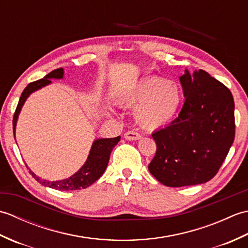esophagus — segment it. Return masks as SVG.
Wrapping results in <instances>:
<instances>
[{"mask_svg":"<svg viewBox=\"0 0 248 248\" xmlns=\"http://www.w3.org/2000/svg\"><path fill=\"white\" fill-rule=\"evenodd\" d=\"M141 138V135L138 132H134V131H128V132L124 133V139L128 140H140Z\"/></svg>","mask_w":248,"mask_h":248,"instance_id":"34e87169","label":"esophagus"}]
</instances>
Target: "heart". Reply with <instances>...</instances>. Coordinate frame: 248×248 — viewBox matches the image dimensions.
<instances>
[{
  "mask_svg": "<svg viewBox=\"0 0 248 248\" xmlns=\"http://www.w3.org/2000/svg\"><path fill=\"white\" fill-rule=\"evenodd\" d=\"M182 89L177 83L150 77L136 83L125 93L121 102L135 107V120L140 127L156 129L175 117L182 103Z\"/></svg>",
  "mask_w": 248,
  "mask_h": 248,
  "instance_id": "obj_1",
  "label": "heart"
}]
</instances>
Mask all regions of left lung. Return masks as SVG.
<instances>
[{
    "label": "left lung",
    "instance_id": "8db88e82",
    "mask_svg": "<svg viewBox=\"0 0 248 248\" xmlns=\"http://www.w3.org/2000/svg\"><path fill=\"white\" fill-rule=\"evenodd\" d=\"M186 97L178 117L152 133L155 155L148 170L166 186L204 183L217 175L234 140V101L229 89L199 69L180 77Z\"/></svg>",
    "mask_w": 248,
    "mask_h": 248
}]
</instances>
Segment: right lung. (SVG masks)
<instances>
[{
  "instance_id": "right-lung-1",
  "label": "right lung",
  "mask_w": 248,
  "mask_h": 248,
  "mask_svg": "<svg viewBox=\"0 0 248 248\" xmlns=\"http://www.w3.org/2000/svg\"><path fill=\"white\" fill-rule=\"evenodd\" d=\"M62 77H64V69H62V68H59V69H55L48 73L44 78H40L38 81L30 83L29 85L24 88V91L21 93L19 103L14 114V133L16 130V124H17L19 113L21 110V108L23 107L26 98H28L31 93L37 91V89L50 84V78H62ZM119 140L120 136H117V138L114 139H99L94 140L85 164H84L75 175H72L68 179H64V180L46 181L44 180V179H40L38 176H36L31 170H30V173L31 177L35 178L36 181H38L40 184H43L45 186H49L51 188L59 189V191H73V189L86 188L93 182H96L98 179L103 175L105 168H107L108 164L110 152H112L113 148L117 145Z\"/></svg>"
}]
</instances>
